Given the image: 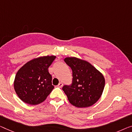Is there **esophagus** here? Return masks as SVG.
<instances>
[{"label": "esophagus", "instance_id": "34e87169", "mask_svg": "<svg viewBox=\"0 0 132 132\" xmlns=\"http://www.w3.org/2000/svg\"><path fill=\"white\" fill-rule=\"evenodd\" d=\"M57 86L59 88H62L63 86V83L62 82H60L59 84V85H57Z\"/></svg>", "mask_w": 132, "mask_h": 132}]
</instances>
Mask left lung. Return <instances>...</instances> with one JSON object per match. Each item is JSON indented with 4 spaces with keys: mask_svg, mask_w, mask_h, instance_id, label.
<instances>
[{
    "mask_svg": "<svg viewBox=\"0 0 132 132\" xmlns=\"http://www.w3.org/2000/svg\"><path fill=\"white\" fill-rule=\"evenodd\" d=\"M64 60L72 70V84L62 88L70 103L79 108L92 105L103 92V75L86 61L76 57H66Z\"/></svg>",
    "mask_w": 132,
    "mask_h": 132,
    "instance_id": "8db88e82",
    "label": "left lung"
}]
</instances>
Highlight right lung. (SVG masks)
Wrapping results in <instances>:
<instances>
[{"mask_svg":"<svg viewBox=\"0 0 132 132\" xmlns=\"http://www.w3.org/2000/svg\"><path fill=\"white\" fill-rule=\"evenodd\" d=\"M56 56H43L25 64L15 76L14 89L19 98L30 105L40 104L46 99L54 86L48 69Z\"/></svg>","mask_w":132,"mask_h":132,"instance_id":"1","label":"right lung"}]
</instances>
